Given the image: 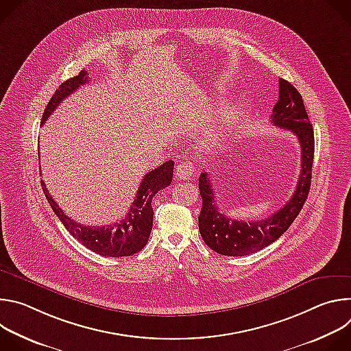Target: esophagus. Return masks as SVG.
<instances>
[{"mask_svg": "<svg viewBox=\"0 0 351 351\" xmlns=\"http://www.w3.org/2000/svg\"><path fill=\"white\" fill-rule=\"evenodd\" d=\"M194 172H195V167L191 162L184 161L176 167L175 175L180 180H189L194 175Z\"/></svg>", "mask_w": 351, "mask_h": 351, "instance_id": "34e87169", "label": "esophagus"}]
</instances>
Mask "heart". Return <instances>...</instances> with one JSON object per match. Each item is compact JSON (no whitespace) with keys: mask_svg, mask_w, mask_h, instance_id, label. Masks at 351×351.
Masks as SVG:
<instances>
[{"mask_svg":"<svg viewBox=\"0 0 351 351\" xmlns=\"http://www.w3.org/2000/svg\"><path fill=\"white\" fill-rule=\"evenodd\" d=\"M241 117L240 107L230 104L223 108V111L218 115V118L207 128L203 140L207 145V148H217L226 136L237 126Z\"/></svg>","mask_w":351,"mask_h":351,"instance_id":"heart-1","label":"heart"}]
</instances>
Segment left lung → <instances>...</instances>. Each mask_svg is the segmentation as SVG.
<instances>
[{"instance_id": "1", "label": "left lung", "mask_w": 351, "mask_h": 351, "mask_svg": "<svg viewBox=\"0 0 351 351\" xmlns=\"http://www.w3.org/2000/svg\"><path fill=\"white\" fill-rule=\"evenodd\" d=\"M271 122L294 133L302 147V172L295 190L289 202L272 215L244 222L232 219L218 210L208 173L199 175L198 189L203 207L198 217V229L204 243L218 254L241 257L269 245L289 229L308 197L314 161V130L302 94L285 79H279V99L272 110Z\"/></svg>"}]
</instances>
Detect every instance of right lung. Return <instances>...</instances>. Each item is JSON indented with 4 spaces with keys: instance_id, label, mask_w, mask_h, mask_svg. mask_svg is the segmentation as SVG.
<instances>
[{
    "instance_id": "1",
    "label": "right lung",
    "mask_w": 351,
    "mask_h": 351,
    "mask_svg": "<svg viewBox=\"0 0 351 351\" xmlns=\"http://www.w3.org/2000/svg\"><path fill=\"white\" fill-rule=\"evenodd\" d=\"M88 83V76L86 71H82L77 76L64 82L54 93V95L47 104L41 125L54 112V110L61 104L64 98L75 93L80 86ZM40 158V157H38ZM173 176V161H167L161 167L149 171L143 176L138 186L134 202L125 215V218L114 225L107 226H84L75 222L72 218L66 217L60 206L54 202L51 193L47 190V186L41 180L43 191L51 206L56 215L64 223L66 230L83 245L90 248L91 252L104 257H129L147 244L149 233L153 229V207L152 199L161 190L171 184Z\"/></svg>"
}]
</instances>
